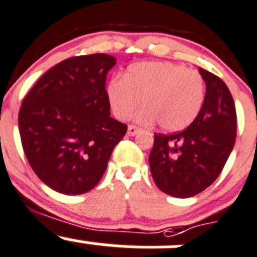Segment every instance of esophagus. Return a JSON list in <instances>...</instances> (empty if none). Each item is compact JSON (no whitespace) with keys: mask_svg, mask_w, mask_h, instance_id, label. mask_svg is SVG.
I'll return each instance as SVG.
<instances>
[{"mask_svg":"<svg viewBox=\"0 0 257 257\" xmlns=\"http://www.w3.org/2000/svg\"><path fill=\"white\" fill-rule=\"evenodd\" d=\"M139 131H141V128H138V126L129 125L128 126V136H131V137L136 136L137 133H139Z\"/></svg>","mask_w":257,"mask_h":257,"instance_id":"obj_1","label":"esophagus"}]
</instances>
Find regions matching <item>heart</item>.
<instances>
[{
	"label": "heart",
	"instance_id": "1",
	"mask_svg": "<svg viewBox=\"0 0 257 257\" xmlns=\"http://www.w3.org/2000/svg\"><path fill=\"white\" fill-rule=\"evenodd\" d=\"M118 118L125 119L141 105L137 119L158 121L164 131L178 132L197 118L205 101V81L196 70L167 61L137 62L124 78H114L106 88Z\"/></svg>",
	"mask_w": 257,
	"mask_h": 257
}]
</instances>
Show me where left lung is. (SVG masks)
Segmentation results:
<instances>
[{
	"label": "left lung",
	"mask_w": 257,
	"mask_h": 257,
	"mask_svg": "<svg viewBox=\"0 0 257 257\" xmlns=\"http://www.w3.org/2000/svg\"><path fill=\"white\" fill-rule=\"evenodd\" d=\"M206 95L197 118L183 132L154 134L151 173L159 189L179 198L192 197L220 176L236 141V108L227 85L205 69Z\"/></svg>",
	"instance_id": "left-lung-1"
}]
</instances>
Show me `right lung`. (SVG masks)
Wrapping results in <instances>:
<instances>
[{
  "mask_svg": "<svg viewBox=\"0 0 257 257\" xmlns=\"http://www.w3.org/2000/svg\"><path fill=\"white\" fill-rule=\"evenodd\" d=\"M115 57L66 59L37 80L22 100V148L40 179L64 195H81L103 177L128 126L110 116L106 75Z\"/></svg>",
  "mask_w": 257,
  "mask_h": 257,
  "instance_id": "obj_1",
  "label": "right lung"
}]
</instances>
